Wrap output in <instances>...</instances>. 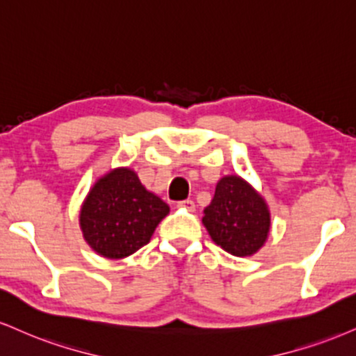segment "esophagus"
I'll return each instance as SVG.
<instances>
[{
	"instance_id": "obj_1",
	"label": "esophagus",
	"mask_w": 356,
	"mask_h": 356,
	"mask_svg": "<svg viewBox=\"0 0 356 356\" xmlns=\"http://www.w3.org/2000/svg\"><path fill=\"white\" fill-rule=\"evenodd\" d=\"M179 209H184V211H189V212H194L195 211V202L194 200H182V202L177 204Z\"/></svg>"
}]
</instances>
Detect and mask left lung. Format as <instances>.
Masks as SVG:
<instances>
[{
    "label": "left lung",
    "mask_w": 356,
    "mask_h": 356,
    "mask_svg": "<svg viewBox=\"0 0 356 356\" xmlns=\"http://www.w3.org/2000/svg\"><path fill=\"white\" fill-rule=\"evenodd\" d=\"M202 224L212 241L230 255L250 257L267 242L270 209L250 182L241 175H224L212 202L204 209Z\"/></svg>",
    "instance_id": "obj_1"
}]
</instances>
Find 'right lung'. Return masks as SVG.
<instances>
[{"mask_svg":"<svg viewBox=\"0 0 356 356\" xmlns=\"http://www.w3.org/2000/svg\"><path fill=\"white\" fill-rule=\"evenodd\" d=\"M169 205L129 167H115L89 189L79 211L86 243L104 259H126L151 241Z\"/></svg>","mask_w":356,"mask_h":356,"instance_id":"right-lung-1","label":"right lung"}]
</instances>
